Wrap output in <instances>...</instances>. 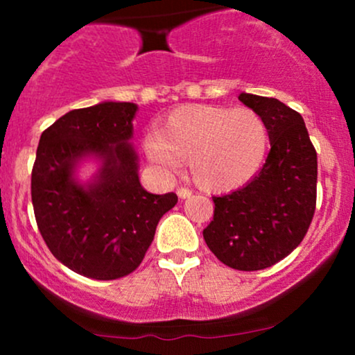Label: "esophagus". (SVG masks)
Returning a JSON list of instances; mask_svg holds the SVG:
<instances>
[{
  "label": "esophagus",
  "instance_id": "esophagus-1",
  "mask_svg": "<svg viewBox=\"0 0 355 355\" xmlns=\"http://www.w3.org/2000/svg\"><path fill=\"white\" fill-rule=\"evenodd\" d=\"M177 195L178 198H190L191 197V190L190 189H185V187H178L177 189Z\"/></svg>",
  "mask_w": 355,
  "mask_h": 355
}]
</instances>
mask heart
Returning a JSON list of instances; mask_svg holds the SVG:
<instances>
[{"mask_svg":"<svg viewBox=\"0 0 355 355\" xmlns=\"http://www.w3.org/2000/svg\"><path fill=\"white\" fill-rule=\"evenodd\" d=\"M268 126L250 108L187 105L165 118L160 132L144 137L148 160L166 175L189 160L195 183L210 191L245 185L262 166L268 150Z\"/></svg>","mask_w":355,"mask_h":355,"instance_id":"heart-1","label":"heart"}]
</instances>
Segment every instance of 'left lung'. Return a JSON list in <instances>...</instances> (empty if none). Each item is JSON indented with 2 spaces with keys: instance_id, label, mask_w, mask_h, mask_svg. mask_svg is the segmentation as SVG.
Masks as SVG:
<instances>
[{
  "instance_id": "8db88e82",
  "label": "left lung",
  "mask_w": 355,
  "mask_h": 355,
  "mask_svg": "<svg viewBox=\"0 0 355 355\" xmlns=\"http://www.w3.org/2000/svg\"><path fill=\"white\" fill-rule=\"evenodd\" d=\"M239 100L266 120L270 152L242 189L214 197V220L203 239L220 262L250 272L285 259L307 234L315 210L317 153L295 110L245 92Z\"/></svg>"
}]
</instances>
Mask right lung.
Here are the masks:
<instances>
[{"label": "right lung", "mask_w": 355, "mask_h": 355, "mask_svg": "<svg viewBox=\"0 0 355 355\" xmlns=\"http://www.w3.org/2000/svg\"><path fill=\"white\" fill-rule=\"evenodd\" d=\"M137 103L101 101L71 110L40 138L31 173V200L51 254L95 280L128 275L153 242L158 220L177 205L170 191H146L138 178L133 138ZM88 161L96 172L83 181Z\"/></svg>", "instance_id": "right-lung-1"}]
</instances>
